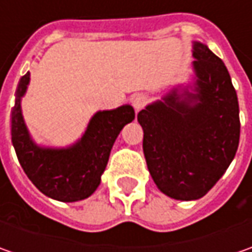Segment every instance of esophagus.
Returning a JSON list of instances; mask_svg holds the SVG:
<instances>
[{
  "label": "esophagus",
  "instance_id": "esophagus-1",
  "mask_svg": "<svg viewBox=\"0 0 252 252\" xmlns=\"http://www.w3.org/2000/svg\"><path fill=\"white\" fill-rule=\"evenodd\" d=\"M147 103V96L144 94H136L131 98V105L134 106L136 111H140L141 108Z\"/></svg>",
  "mask_w": 252,
  "mask_h": 252
}]
</instances>
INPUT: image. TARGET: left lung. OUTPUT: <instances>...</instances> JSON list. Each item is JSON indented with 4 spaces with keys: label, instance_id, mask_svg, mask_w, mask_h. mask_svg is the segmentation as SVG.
<instances>
[{
    "label": "left lung",
    "instance_id": "8db88e82",
    "mask_svg": "<svg viewBox=\"0 0 252 252\" xmlns=\"http://www.w3.org/2000/svg\"><path fill=\"white\" fill-rule=\"evenodd\" d=\"M193 77L137 113L151 178L177 200L205 196L223 177L240 141L236 90L224 63L192 43Z\"/></svg>",
    "mask_w": 252,
    "mask_h": 252
}]
</instances>
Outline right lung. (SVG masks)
Masks as SVG:
<instances>
[{
	"instance_id": "1",
	"label": "right lung",
	"mask_w": 252,
	"mask_h": 252,
	"mask_svg": "<svg viewBox=\"0 0 252 252\" xmlns=\"http://www.w3.org/2000/svg\"><path fill=\"white\" fill-rule=\"evenodd\" d=\"M31 81L25 74L18 84L12 109L11 136L16 157L28 178L46 196L60 202H77L91 196L101 184L113 143L125 125L134 119L130 105L98 111L78 140L67 147H46L32 139L21 102Z\"/></svg>"
}]
</instances>
